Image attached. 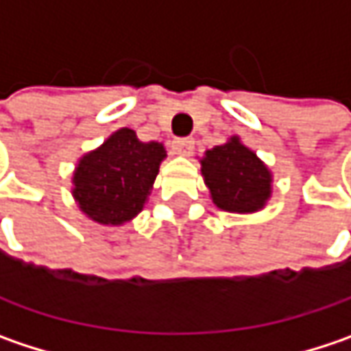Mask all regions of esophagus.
Wrapping results in <instances>:
<instances>
[{
	"label": "esophagus",
	"mask_w": 351,
	"mask_h": 351,
	"mask_svg": "<svg viewBox=\"0 0 351 351\" xmlns=\"http://www.w3.org/2000/svg\"><path fill=\"white\" fill-rule=\"evenodd\" d=\"M171 149L178 156H189L193 149V139L191 138H178L171 141Z\"/></svg>",
	"instance_id": "obj_1"
}]
</instances>
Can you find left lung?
Listing matches in <instances>:
<instances>
[{
	"label": "left lung",
	"instance_id": "1",
	"mask_svg": "<svg viewBox=\"0 0 351 351\" xmlns=\"http://www.w3.org/2000/svg\"><path fill=\"white\" fill-rule=\"evenodd\" d=\"M202 176L213 204L223 212H258L271 195V171L238 136L206 152Z\"/></svg>",
	"mask_w": 351,
	"mask_h": 351
}]
</instances>
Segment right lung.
Returning a JSON list of instances; mask_svg holds the SVG:
<instances>
[{
  "label": "right lung",
  "instance_id": "right-lung-1",
  "mask_svg": "<svg viewBox=\"0 0 351 351\" xmlns=\"http://www.w3.org/2000/svg\"><path fill=\"white\" fill-rule=\"evenodd\" d=\"M163 158L162 143H143L130 128L117 130L75 167L73 197L80 210L104 226L134 219L143 210Z\"/></svg>",
  "mask_w": 351,
  "mask_h": 351
}]
</instances>
